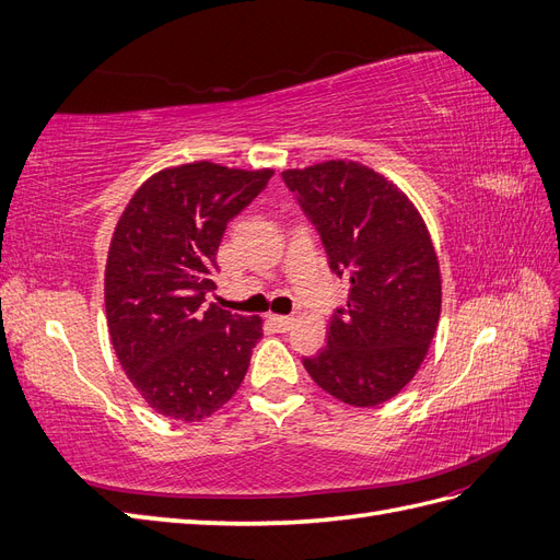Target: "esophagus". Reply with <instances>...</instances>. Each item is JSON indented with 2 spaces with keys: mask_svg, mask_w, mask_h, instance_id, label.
I'll use <instances>...</instances> for the list:
<instances>
[{
  "mask_svg": "<svg viewBox=\"0 0 560 560\" xmlns=\"http://www.w3.org/2000/svg\"><path fill=\"white\" fill-rule=\"evenodd\" d=\"M270 322H273V325L278 327V331H290L296 319L290 317V315H270Z\"/></svg>",
  "mask_w": 560,
  "mask_h": 560,
  "instance_id": "esophagus-1",
  "label": "esophagus"
}]
</instances>
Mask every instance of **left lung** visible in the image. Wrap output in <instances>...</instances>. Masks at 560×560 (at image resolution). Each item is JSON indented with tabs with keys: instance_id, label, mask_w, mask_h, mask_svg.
<instances>
[{
	"instance_id": "left-lung-1",
	"label": "left lung",
	"mask_w": 560,
	"mask_h": 560,
	"mask_svg": "<svg viewBox=\"0 0 560 560\" xmlns=\"http://www.w3.org/2000/svg\"><path fill=\"white\" fill-rule=\"evenodd\" d=\"M319 231L329 268L350 282L327 346L303 360L311 378L350 406L401 393L425 360L442 313V273L418 208L371 167L336 159L282 173Z\"/></svg>"
}]
</instances>
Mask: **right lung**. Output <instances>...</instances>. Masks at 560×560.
<instances>
[{
    "instance_id": "obj_1",
    "label": "right lung",
    "mask_w": 560,
    "mask_h": 560,
    "mask_svg": "<svg viewBox=\"0 0 560 560\" xmlns=\"http://www.w3.org/2000/svg\"><path fill=\"white\" fill-rule=\"evenodd\" d=\"M270 167L210 161L165 167L118 217L105 268L112 346L142 399L165 418L198 422L238 393L261 317L202 306L214 290L226 224L261 194Z\"/></svg>"
}]
</instances>
